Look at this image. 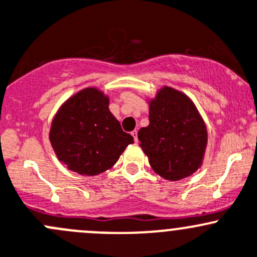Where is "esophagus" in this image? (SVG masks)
<instances>
[{
	"label": "esophagus",
	"mask_w": 257,
	"mask_h": 257,
	"mask_svg": "<svg viewBox=\"0 0 257 257\" xmlns=\"http://www.w3.org/2000/svg\"><path fill=\"white\" fill-rule=\"evenodd\" d=\"M132 136H134L135 142L139 141V139H137V130H134V131H132Z\"/></svg>",
	"instance_id": "esophagus-1"
}]
</instances>
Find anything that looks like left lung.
<instances>
[{"label":"left lung","mask_w":257,"mask_h":257,"mask_svg":"<svg viewBox=\"0 0 257 257\" xmlns=\"http://www.w3.org/2000/svg\"><path fill=\"white\" fill-rule=\"evenodd\" d=\"M150 125L139 131L151 167L168 181L192 176L202 166L208 132L192 100L163 86L150 101Z\"/></svg>","instance_id":"obj_1"}]
</instances>
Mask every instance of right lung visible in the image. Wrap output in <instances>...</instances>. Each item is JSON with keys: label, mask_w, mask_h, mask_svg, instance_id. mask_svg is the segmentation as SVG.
Returning <instances> with one entry per match:
<instances>
[{"label": "right lung", "mask_w": 257, "mask_h": 257, "mask_svg": "<svg viewBox=\"0 0 257 257\" xmlns=\"http://www.w3.org/2000/svg\"><path fill=\"white\" fill-rule=\"evenodd\" d=\"M49 140L58 160L81 176H96L117 162L134 137L109 110V97L86 88L68 99L52 121Z\"/></svg>", "instance_id": "1"}]
</instances>
